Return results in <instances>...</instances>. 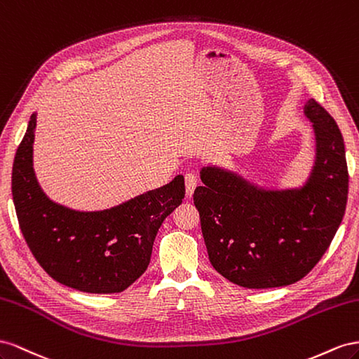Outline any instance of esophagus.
Here are the masks:
<instances>
[{
	"label": "esophagus",
	"instance_id": "1",
	"mask_svg": "<svg viewBox=\"0 0 359 359\" xmlns=\"http://www.w3.org/2000/svg\"><path fill=\"white\" fill-rule=\"evenodd\" d=\"M185 183H187V194H188V196L191 197V196H192V192H194V189H196L197 183H198L197 174L194 172V171L187 172V174H185Z\"/></svg>",
	"mask_w": 359,
	"mask_h": 359
}]
</instances>
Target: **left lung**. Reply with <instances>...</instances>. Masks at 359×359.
Masks as SVG:
<instances>
[{
  "label": "left lung",
  "instance_id": "1",
  "mask_svg": "<svg viewBox=\"0 0 359 359\" xmlns=\"http://www.w3.org/2000/svg\"><path fill=\"white\" fill-rule=\"evenodd\" d=\"M316 135V162L299 189L266 191L215 167L194 204L209 260L224 278L247 289H272L302 280L319 263L344 217L349 172L335 120L310 99L304 107Z\"/></svg>",
  "mask_w": 359,
  "mask_h": 359
}]
</instances>
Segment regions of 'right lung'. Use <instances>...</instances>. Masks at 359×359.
I'll list each match as a JSON object with an SVG mask.
<instances>
[{
    "instance_id": "right-lung-1",
    "label": "right lung",
    "mask_w": 359,
    "mask_h": 359,
    "mask_svg": "<svg viewBox=\"0 0 359 359\" xmlns=\"http://www.w3.org/2000/svg\"><path fill=\"white\" fill-rule=\"evenodd\" d=\"M36 114L16 150L12 194L29 251L49 276L87 293H118L144 273L163 219L185 197V180L100 212H78L50 201L33 170Z\"/></svg>"
}]
</instances>
